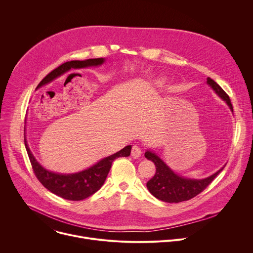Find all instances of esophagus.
<instances>
[{
    "mask_svg": "<svg viewBox=\"0 0 253 253\" xmlns=\"http://www.w3.org/2000/svg\"><path fill=\"white\" fill-rule=\"evenodd\" d=\"M141 154H142V150H141V148H140L139 146H137V145L132 146V149H131V156H132L133 158L136 159V158L140 157Z\"/></svg>",
    "mask_w": 253,
    "mask_h": 253,
    "instance_id": "obj_1",
    "label": "esophagus"
}]
</instances>
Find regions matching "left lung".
Wrapping results in <instances>:
<instances>
[{
	"instance_id": "8db88e82",
	"label": "left lung",
	"mask_w": 253,
	"mask_h": 253,
	"mask_svg": "<svg viewBox=\"0 0 253 253\" xmlns=\"http://www.w3.org/2000/svg\"><path fill=\"white\" fill-rule=\"evenodd\" d=\"M207 84L221 97L233 111V107L226 92L211 78H207ZM145 157L151 160L156 167L155 175L147 182V188L157 199L168 203H178L189 200L201 193L217 176L223 168L205 179H187L175 174L155 153L145 152Z\"/></svg>"
}]
</instances>
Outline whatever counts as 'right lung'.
I'll return each instance as SVG.
<instances>
[{
    "instance_id": "add662e5",
    "label": "right lung",
    "mask_w": 253,
    "mask_h": 253,
    "mask_svg": "<svg viewBox=\"0 0 253 253\" xmlns=\"http://www.w3.org/2000/svg\"><path fill=\"white\" fill-rule=\"evenodd\" d=\"M104 62L103 58L97 59H88L85 61H70L62 64L55 70H53L51 73H49L37 86V88L53 81L55 78L61 76L65 72L69 71L71 68L79 69L85 68L88 66H98ZM25 146L27 149V153L34 171V174L37 177V179L42 183V185L47 188L52 193L67 199V200H73L79 201L83 200L95 192H97L102 185L104 184L105 180L107 178L108 173H109L112 163L116 158L119 157H127L130 155L131 146H126L119 152L108 156L101 161H99L94 166L84 170L82 172H78L75 174H58L51 171L46 170L42 167L37 160L35 159L32 152L30 151L27 140L24 138Z\"/></svg>"
}]
</instances>
